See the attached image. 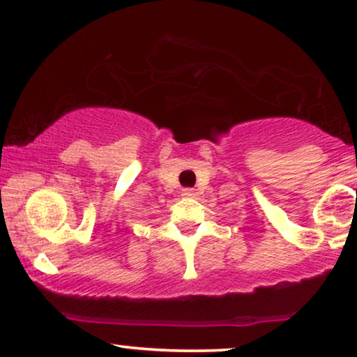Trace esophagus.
Here are the masks:
<instances>
[{"mask_svg": "<svg viewBox=\"0 0 357 357\" xmlns=\"http://www.w3.org/2000/svg\"><path fill=\"white\" fill-rule=\"evenodd\" d=\"M181 195L184 197H195L196 196V190H192V188H184L181 191Z\"/></svg>", "mask_w": 357, "mask_h": 357, "instance_id": "obj_1", "label": "esophagus"}]
</instances>
